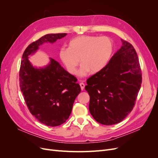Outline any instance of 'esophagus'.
<instances>
[{
    "instance_id": "1",
    "label": "esophagus",
    "mask_w": 158,
    "mask_h": 158,
    "mask_svg": "<svg viewBox=\"0 0 158 158\" xmlns=\"http://www.w3.org/2000/svg\"><path fill=\"white\" fill-rule=\"evenodd\" d=\"M80 85L81 89H82V90H84V87H85V84H84L83 82H80Z\"/></svg>"
}]
</instances>
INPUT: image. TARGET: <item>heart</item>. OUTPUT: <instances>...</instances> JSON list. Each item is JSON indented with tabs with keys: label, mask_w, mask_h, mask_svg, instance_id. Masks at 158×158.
Listing matches in <instances>:
<instances>
[{
	"label": "heart",
	"mask_w": 158,
	"mask_h": 158,
	"mask_svg": "<svg viewBox=\"0 0 158 158\" xmlns=\"http://www.w3.org/2000/svg\"><path fill=\"white\" fill-rule=\"evenodd\" d=\"M114 49L113 42L107 36L84 35L73 38L68 43V48L62 47L59 56L69 73L75 74L80 63V77L89 73H98L107 65Z\"/></svg>",
	"instance_id": "heart-1"
}]
</instances>
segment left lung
Masks as SVG:
<instances>
[{"label": "left lung", "instance_id": "left-lung-1", "mask_svg": "<svg viewBox=\"0 0 158 158\" xmlns=\"http://www.w3.org/2000/svg\"><path fill=\"white\" fill-rule=\"evenodd\" d=\"M122 47L102 71L87 80L89 110L104 125L121 122L131 112L141 87L139 59L133 46L121 40Z\"/></svg>", "mask_w": 158, "mask_h": 158}]
</instances>
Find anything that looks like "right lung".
<instances>
[{
	"label": "right lung",
	"instance_id": "right-lung-1",
	"mask_svg": "<svg viewBox=\"0 0 158 158\" xmlns=\"http://www.w3.org/2000/svg\"><path fill=\"white\" fill-rule=\"evenodd\" d=\"M67 33H50L28 45L23 52L20 69V87L30 113L40 123L49 127L62 125L69 118L81 88L76 77L58 62L50 58L44 67L37 68L29 60L40 47L53 44Z\"/></svg>",
	"mask_w": 158,
	"mask_h": 158
}]
</instances>
